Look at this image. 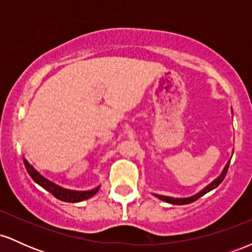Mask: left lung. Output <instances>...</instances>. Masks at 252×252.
<instances>
[{
	"mask_svg": "<svg viewBox=\"0 0 252 252\" xmlns=\"http://www.w3.org/2000/svg\"><path fill=\"white\" fill-rule=\"evenodd\" d=\"M228 164H230V161H228V163L225 166L224 170H222V173L220 174V176H218V178L216 179L215 181L212 182V184H210L209 186L206 187V189H204L201 190L200 193H198V194L190 196V198H186V199H178V198H170V196H164V195H158V194H155V196H158V199H161V200L166 201V202H169V204H175V205H185V204H190V202L198 200L200 196H202L204 194H206V193H209L210 190L215 189L216 187H218L219 185L221 184V181L224 180L225 175H226L227 173V169H228Z\"/></svg>",
	"mask_w": 252,
	"mask_h": 252,
	"instance_id": "8db88e82",
	"label": "left lung"
}]
</instances>
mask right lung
Masks as SVG:
<instances>
[{
    "label": "right lung",
    "instance_id": "add662e5",
    "mask_svg": "<svg viewBox=\"0 0 252 252\" xmlns=\"http://www.w3.org/2000/svg\"><path fill=\"white\" fill-rule=\"evenodd\" d=\"M24 162H25L26 169H27L28 174L32 176V179H33L36 184H39L42 189L48 190L52 195H54L57 199H59V200L62 201L79 202V201L86 200V199L91 198V196L96 194L98 189H99V187L92 190H84V192L83 190L66 189L60 186V185H58L56 182L51 181L50 179L46 178V176H43L41 173H40L39 170L33 166V164L30 163V161H28L26 158H24Z\"/></svg>",
    "mask_w": 252,
    "mask_h": 252
}]
</instances>
